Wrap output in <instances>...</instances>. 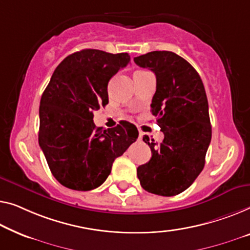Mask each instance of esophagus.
I'll return each instance as SVG.
<instances>
[{
	"mask_svg": "<svg viewBox=\"0 0 250 250\" xmlns=\"http://www.w3.org/2000/svg\"><path fill=\"white\" fill-rule=\"evenodd\" d=\"M143 136H144V133L143 132H139V140H141V139H143Z\"/></svg>",
	"mask_w": 250,
	"mask_h": 250,
	"instance_id": "34e87169",
	"label": "esophagus"
}]
</instances>
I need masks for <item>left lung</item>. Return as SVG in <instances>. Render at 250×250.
Listing matches in <instances>:
<instances>
[{"mask_svg":"<svg viewBox=\"0 0 250 250\" xmlns=\"http://www.w3.org/2000/svg\"><path fill=\"white\" fill-rule=\"evenodd\" d=\"M133 61L155 73L157 83L150 107L164 132L161 144L144 137L151 158L138 167L137 176L149 193L177 195L202 172L211 143L206 89L194 67L172 51H151Z\"/></svg>","mask_w":250,"mask_h":250,"instance_id":"obj_1","label":"left lung"}]
</instances>
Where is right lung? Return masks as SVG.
<instances>
[{"instance_id": "right-lung-1", "label": "right lung", "mask_w": 250, "mask_h": 250, "mask_svg": "<svg viewBox=\"0 0 250 250\" xmlns=\"http://www.w3.org/2000/svg\"><path fill=\"white\" fill-rule=\"evenodd\" d=\"M130 62L126 53L83 49L55 69L39 107V146L62 185L89 191L104 183L114 159L138 138L132 124L96 128L93 113L109 103L107 83Z\"/></svg>"}]
</instances>
